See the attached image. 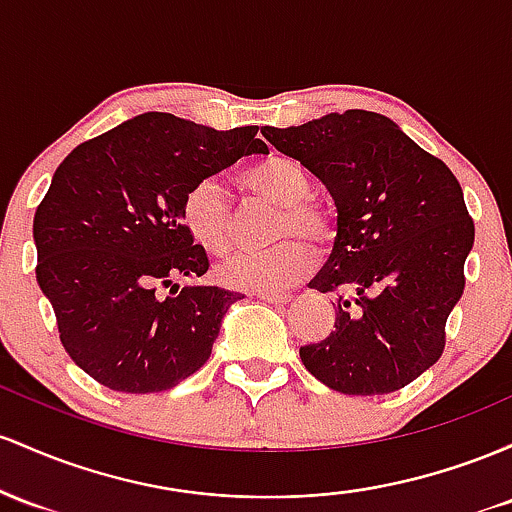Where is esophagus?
Returning a JSON list of instances; mask_svg holds the SVG:
<instances>
[{
    "instance_id": "obj_1",
    "label": "esophagus",
    "mask_w": 512,
    "mask_h": 512,
    "mask_svg": "<svg viewBox=\"0 0 512 512\" xmlns=\"http://www.w3.org/2000/svg\"><path fill=\"white\" fill-rule=\"evenodd\" d=\"M258 300H263V302H268V304H287L290 302V295H278V292H258Z\"/></svg>"
}]
</instances>
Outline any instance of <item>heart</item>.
Segmentation results:
<instances>
[{"label": "heart", "instance_id": "1", "mask_svg": "<svg viewBox=\"0 0 512 512\" xmlns=\"http://www.w3.org/2000/svg\"><path fill=\"white\" fill-rule=\"evenodd\" d=\"M246 186L268 203L278 205L280 217L273 237L287 239L268 251L237 254L217 268L222 285L249 292L290 290L312 271L314 256L304 245L326 246L333 237L329 210L312 198L314 183L297 159L273 154L244 171ZM183 227L188 234L215 254L232 246V200L227 186L217 176L193 183L181 205ZM304 238L303 242L299 239Z\"/></svg>", "mask_w": 512, "mask_h": 512}]
</instances>
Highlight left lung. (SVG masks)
<instances>
[{
	"instance_id": "8db88e82",
	"label": "left lung",
	"mask_w": 512,
	"mask_h": 512,
	"mask_svg": "<svg viewBox=\"0 0 512 512\" xmlns=\"http://www.w3.org/2000/svg\"><path fill=\"white\" fill-rule=\"evenodd\" d=\"M261 132L324 183L338 212L329 261L309 283L336 292V321L300 348L304 367L341 394L406 387L438 363L464 292L474 222L462 186L380 113L353 108Z\"/></svg>"
}]
</instances>
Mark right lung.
Wrapping results in <instances>:
<instances>
[{
  "instance_id": "right-lung-1",
  "label": "right lung",
  "mask_w": 512,
  "mask_h": 512,
  "mask_svg": "<svg viewBox=\"0 0 512 512\" xmlns=\"http://www.w3.org/2000/svg\"><path fill=\"white\" fill-rule=\"evenodd\" d=\"M256 132L142 113L57 166L33 217L36 278L62 346L103 387L164 392L208 363L222 317L244 295L174 283L210 268L181 205L193 183L266 154ZM162 284L172 287L169 298L156 295Z\"/></svg>"
}]
</instances>
